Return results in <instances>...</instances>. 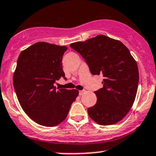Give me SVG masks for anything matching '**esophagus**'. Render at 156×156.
<instances>
[{
	"label": "esophagus",
	"instance_id": "esophagus-1",
	"mask_svg": "<svg viewBox=\"0 0 156 156\" xmlns=\"http://www.w3.org/2000/svg\"><path fill=\"white\" fill-rule=\"evenodd\" d=\"M85 92V90H80V91H79V95L80 96H82L83 95V94H84V93Z\"/></svg>",
	"mask_w": 156,
	"mask_h": 156
}]
</instances>
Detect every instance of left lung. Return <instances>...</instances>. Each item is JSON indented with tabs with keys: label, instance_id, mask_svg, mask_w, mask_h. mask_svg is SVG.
I'll return each mask as SVG.
<instances>
[{
	"label": "left lung",
	"instance_id": "left-lung-1",
	"mask_svg": "<svg viewBox=\"0 0 156 156\" xmlns=\"http://www.w3.org/2000/svg\"><path fill=\"white\" fill-rule=\"evenodd\" d=\"M70 46L83 57L93 75L104 77L103 87L94 91L97 103L87 108L89 116L101 125L119 122L132 108L139 85L137 63L130 51L102 34Z\"/></svg>",
	"mask_w": 156,
	"mask_h": 156
}]
</instances>
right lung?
I'll return each instance as SVG.
<instances>
[{"mask_svg":"<svg viewBox=\"0 0 156 156\" xmlns=\"http://www.w3.org/2000/svg\"><path fill=\"white\" fill-rule=\"evenodd\" d=\"M66 46L36 43L19 55L13 75L15 93L23 110L40 125L54 127L65 120L77 90L55 86L65 76L62 59Z\"/></svg>","mask_w":156,"mask_h":156,"instance_id":"right-lung-1","label":"right lung"}]
</instances>
